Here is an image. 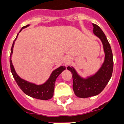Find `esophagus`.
I'll list each match as a JSON object with an SVG mask.
<instances>
[{"mask_svg": "<svg viewBox=\"0 0 124 124\" xmlns=\"http://www.w3.org/2000/svg\"><path fill=\"white\" fill-rule=\"evenodd\" d=\"M70 62V60L68 58H66L64 60V63H65V64H68V63Z\"/></svg>", "mask_w": 124, "mask_h": 124, "instance_id": "esophagus-1", "label": "esophagus"}]
</instances>
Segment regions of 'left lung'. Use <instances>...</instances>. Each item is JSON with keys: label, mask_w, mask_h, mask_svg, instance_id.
Returning <instances> with one entry per match:
<instances>
[{"label": "left lung", "mask_w": 124, "mask_h": 124, "mask_svg": "<svg viewBox=\"0 0 124 124\" xmlns=\"http://www.w3.org/2000/svg\"><path fill=\"white\" fill-rule=\"evenodd\" d=\"M92 24L93 34L103 44L104 60L97 72L86 78L79 75L72 66L67 67L72 73L74 92L79 98H88L100 93L109 81L113 71V56L109 43L101 29L95 24Z\"/></svg>", "instance_id": "1"}]
</instances>
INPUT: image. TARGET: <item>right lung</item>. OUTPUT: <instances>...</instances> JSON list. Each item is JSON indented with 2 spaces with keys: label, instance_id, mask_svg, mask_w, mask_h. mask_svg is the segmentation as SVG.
<instances>
[{
  "label": "right lung",
  "instance_id": "1",
  "mask_svg": "<svg viewBox=\"0 0 124 124\" xmlns=\"http://www.w3.org/2000/svg\"><path fill=\"white\" fill-rule=\"evenodd\" d=\"M29 26V24L26 25L25 26L23 27L20 31L19 33L22 31V29L27 28ZM18 33L15 39L13 41V44H12V48H11V53H10V69H11V72H12V75L13 78L15 80L16 82L18 84L21 90L26 95L31 96V97L34 98L36 99L42 100H48L53 97V92H54V83L56 81V79L58 77L59 75L63 72L64 70H66L65 66H60L57 69L54 70L52 74L50 76L49 78L45 83L41 85H37L34 83L29 82L25 80L24 79H21L20 76L17 74L15 70L14 66L12 64V55L13 54V47H14L15 42L16 39L18 37Z\"/></svg>",
  "mask_w": 124,
  "mask_h": 124
}]
</instances>
